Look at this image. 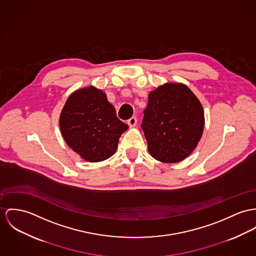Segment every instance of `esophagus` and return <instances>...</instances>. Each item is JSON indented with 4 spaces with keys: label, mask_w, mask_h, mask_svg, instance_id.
<instances>
[{
    "label": "esophagus",
    "mask_w": 256,
    "mask_h": 256,
    "mask_svg": "<svg viewBox=\"0 0 256 256\" xmlns=\"http://www.w3.org/2000/svg\"><path fill=\"white\" fill-rule=\"evenodd\" d=\"M128 124L130 126V128H134L138 124V118H136V117L130 118L128 120Z\"/></svg>",
    "instance_id": "esophagus-1"
}]
</instances>
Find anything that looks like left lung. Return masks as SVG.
<instances>
[{
    "label": "left lung",
    "instance_id": "obj_1",
    "mask_svg": "<svg viewBox=\"0 0 256 256\" xmlns=\"http://www.w3.org/2000/svg\"><path fill=\"white\" fill-rule=\"evenodd\" d=\"M141 128L152 157L162 162H179L202 138V105L186 84L166 82L150 92Z\"/></svg>",
    "mask_w": 256,
    "mask_h": 256
}]
</instances>
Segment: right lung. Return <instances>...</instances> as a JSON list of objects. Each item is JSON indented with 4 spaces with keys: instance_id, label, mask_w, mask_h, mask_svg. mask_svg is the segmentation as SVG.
Returning <instances> with one entry per match:
<instances>
[{
    "instance_id": "obj_1",
    "label": "right lung",
    "mask_w": 256,
    "mask_h": 256,
    "mask_svg": "<svg viewBox=\"0 0 256 256\" xmlns=\"http://www.w3.org/2000/svg\"><path fill=\"white\" fill-rule=\"evenodd\" d=\"M66 144L82 160L98 162L113 156L128 126L118 120L103 90L94 86L70 94L59 117Z\"/></svg>"
}]
</instances>
